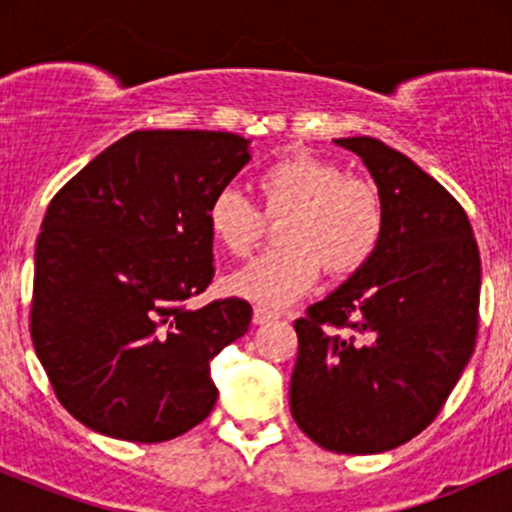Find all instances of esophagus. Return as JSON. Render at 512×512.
Instances as JSON below:
<instances>
[{"label":"esophagus","instance_id":"esophagus-1","mask_svg":"<svg viewBox=\"0 0 512 512\" xmlns=\"http://www.w3.org/2000/svg\"><path fill=\"white\" fill-rule=\"evenodd\" d=\"M276 317H279V313L264 308V305H255V310H252V322H255V325H267V322L276 320Z\"/></svg>","mask_w":512,"mask_h":512}]
</instances>
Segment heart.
<instances>
[{
    "instance_id": "heart-1",
    "label": "heart",
    "mask_w": 512,
    "mask_h": 512,
    "mask_svg": "<svg viewBox=\"0 0 512 512\" xmlns=\"http://www.w3.org/2000/svg\"><path fill=\"white\" fill-rule=\"evenodd\" d=\"M255 190L267 219H284V248L264 252L228 276L233 296L284 308L315 286L322 264L327 274L349 276L370 262L385 233V204L378 187L349 175L337 161L293 151L267 163L255 175ZM209 236L248 257L264 236L260 209L233 187H223L207 204Z\"/></svg>"
}]
</instances>
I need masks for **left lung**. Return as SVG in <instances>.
<instances>
[{
	"label": "left lung",
	"mask_w": 512,
	"mask_h": 512,
	"mask_svg": "<svg viewBox=\"0 0 512 512\" xmlns=\"http://www.w3.org/2000/svg\"><path fill=\"white\" fill-rule=\"evenodd\" d=\"M385 204L380 248L293 322L291 414L320 448L375 455L419 436L472 358L481 260L467 214L411 158L373 137L334 139ZM327 326H349L339 338Z\"/></svg>",
	"instance_id": "1"
}]
</instances>
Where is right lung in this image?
<instances>
[{
	"label": "right lung",
	"mask_w": 512,
	"mask_h": 512,
	"mask_svg": "<svg viewBox=\"0 0 512 512\" xmlns=\"http://www.w3.org/2000/svg\"><path fill=\"white\" fill-rule=\"evenodd\" d=\"M250 161L233 132L139 129L57 192L35 243L31 339L76 421L129 443L178 438L216 404L209 363L252 308L211 284L207 204Z\"/></svg>",
	"instance_id": "obj_1"
}]
</instances>
